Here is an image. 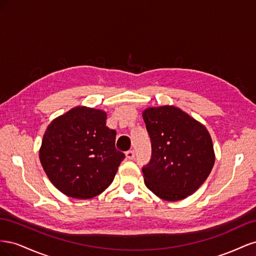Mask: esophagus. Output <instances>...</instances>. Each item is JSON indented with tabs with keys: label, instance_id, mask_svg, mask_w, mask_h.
Listing matches in <instances>:
<instances>
[{
	"label": "esophagus",
	"instance_id": "34e87169",
	"mask_svg": "<svg viewBox=\"0 0 256 256\" xmlns=\"http://www.w3.org/2000/svg\"><path fill=\"white\" fill-rule=\"evenodd\" d=\"M134 150H128V152H126V157H127V159H129V160H132V159H134Z\"/></svg>",
	"mask_w": 256,
	"mask_h": 256
}]
</instances>
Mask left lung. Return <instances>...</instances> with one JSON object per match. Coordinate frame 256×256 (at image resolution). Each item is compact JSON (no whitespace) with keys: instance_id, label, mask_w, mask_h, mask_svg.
<instances>
[{"instance_id":"obj_1","label":"left lung","mask_w":256,"mask_h":256,"mask_svg":"<svg viewBox=\"0 0 256 256\" xmlns=\"http://www.w3.org/2000/svg\"><path fill=\"white\" fill-rule=\"evenodd\" d=\"M143 118L152 142L142 168L146 187L160 198L180 200L194 193L210 174L214 152L202 124L178 108H148Z\"/></svg>"}]
</instances>
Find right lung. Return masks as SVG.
I'll return each instance as SVG.
<instances>
[{
    "label": "right lung",
    "mask_w": 256,
    "mask_h": 256,
    "mask_svg": "<svg viewBox=\"0 0 256 256\" xmlns=\"http://www.w3.org/2000/svg\"><path fill=\"white\" fill-rule=\"evenodd\" d=\"M102 110L76 106L54 120L44 134L40 158L50 182L74 198L100 194L114 180L125 154Z\"/></svg>",
    "instance_id": "obj_1"
}]
</instances>
